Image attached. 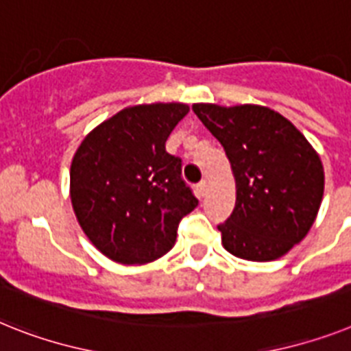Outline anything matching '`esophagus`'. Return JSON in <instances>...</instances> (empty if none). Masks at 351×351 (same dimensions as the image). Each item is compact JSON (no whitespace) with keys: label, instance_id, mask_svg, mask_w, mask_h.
Segmentation results:
<instances>
[{"label":"esophagus","instance_id":"1","mask_svg":"<svg viewBox=\"0 0 351 351\" xmlns=\"http://www.w3.org/2000/svg\"><path fill=\"white\" fill-rule=\"evenodd\" d=\"M206 192H208V181L206 179H202V181L197 184V193H199L201 197H204L206 195Z\"/></svg>","mask_w":351,"mask_h":351}]
</instances>
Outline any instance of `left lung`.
<instances>
[{
	"mask_svg": "<svg viewBox=\"0 0 351 351\" xmlns=\"http://www.w3.org/2000/svg\"><path fill=\"white\" fill-rule=\"evenodd\" d=\"M192 109L224 147L237 182L233 213L217 226L226 251L251 262L289 253L319 211L325 172L317 152L269 107L193 104Z\"/></svg>",
	"mask_w": 351,
	"mask_h": 351,
	"instance_id": "left-lung-1",
	"label": "left lung"
}]
</instances>
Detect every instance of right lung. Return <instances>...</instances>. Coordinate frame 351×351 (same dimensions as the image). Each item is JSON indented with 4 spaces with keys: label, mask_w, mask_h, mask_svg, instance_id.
I'll return each instance as SVG.
<instances>
[{
    "label": "right lung",
    "mask_w": 351,
    "mask_h": 351,
    "mask_svg": "<svg viewBox=\"0 0 351 351\" xmlns=\"http://www.w3.org/2000/svg\"><path fill=\"white\" fill-rule=\"evenodd\" d=\"M184 104L127 107L93 129L69 170L75 215L107 258L125 265L161 258L178 226L199 204L182 181L181 158L165 143L186 117Z\"/></svg>",
    "instance_id": "obj_1"
}]
</instances>
